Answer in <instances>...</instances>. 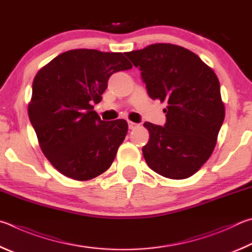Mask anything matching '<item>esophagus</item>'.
<instances>
[{
	"mask_svg": "<svg viewBox=\"0 0 252 252\" xmlns=\"http://www.w3.org/2000/svg\"><path fill=\"white\" fill-rule=\"evenodd\" d=\"M128 127H129V129H135V128H137V127H139V124L134 123V122H128Z\"/></svg>",
	"mask_w": 252,
	"mask_h": 252,
	"instance_id": "obj_1",
	"label": "esophagus"
}]
</instances>
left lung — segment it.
<instances>
[{"label":"left lung","instance_id":"8db88e82","mask_svg":"<svg viewBox=\"0 0 252 252\" xmlns=\"http://www.w3.org/2000/svg\"><path fill=\"white\" fill-rule=\"evenodd\" d=\"M125 55L142 72L149 97L167 103L164 127L144 124L145 160L166 178L190 177L209 159L224 119L217 75L195 53L169 43Z\"/></svg>","mask_w":252,"mask_h":252}]
</instances>
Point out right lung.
Here are the masks:
<instances>
[{"instance_id": "1", "label": "right lung", "mask_w": 252, "mask_h": 252, "mask_svg": "<svg viewBox=\"0 0 252 252\" xmlns=\"http://www.w3.org/2000/svg\"><path fill=\"white\" fill-rule=\"evenodd\" d=\"M131 67L123 53L79 48L56 56L34 77L30 121L47 160L66 177L86 182L113 164L128 125L100 121L93 104L110 75Z\"/></svg>"}]
</instances>
